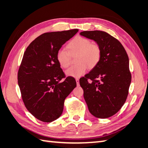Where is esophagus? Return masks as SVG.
<instances>
[{
    "label": "esophagus",
    "mask_w": 148,
    "mask_h": 148,
    "mask_svg": "<svg viewBox=\"0 0 148 148\" xmlns=\"http://www.w3.org/2000/svg\"><path fill=\"white\" fill-rule=\"evenodd\" d=\"M76 81L77 85L79 86V78H76Z\"/></svg>",
    "instance_id": "esophagus-1"
}]
</instances>
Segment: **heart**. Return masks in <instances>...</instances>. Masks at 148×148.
Returning <instances> with one entry per match:
<instances>
[{
    "instance_id": "obj_1",
    "label": "heart",
    "mask_w": 148,
    "mask_h": 148,
    "mask_svg": "<svg viewBox=\"0 0 148 148\" xmlns=\"http://www.w3.org/2000/svg\"><path fill=\"white\" fill-rule=\"evenodd\" d=\"M68 51L60 49L56 53V60L63 68L71 64V56L77 54L76 65H72L66 71L69 76L79 77L85 73L87 68L96 67L101 57V48L97 43H92L90 40L81 36L75 37L67 45Z\"/></svg>"
}]
</instances>
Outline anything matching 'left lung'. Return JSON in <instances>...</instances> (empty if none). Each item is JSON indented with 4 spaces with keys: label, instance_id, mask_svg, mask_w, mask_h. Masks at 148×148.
<instances>
[{
    "label": "left lung",
    "instance_id": "left-lung-1",
    "mask_svg": "<svg viewBox=\"0 0 148 148\" xmlns=\"http://www.w3.org/2000/svg\"><path fill=\"white\" fill-rule=\"evenodd\" d=\"M80 35L101 48L99 64L79 79L84 99L95 117L109 118L120 110L128 95L132 76L128 55L121 42L106 32L83 31Z\"/></svg>",
    "mask_w": 148,
    "mask_h": 148
}]
</instances>
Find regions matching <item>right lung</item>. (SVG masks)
Listing matches in <instances>:
<instances>
[{
	"label": "right lung",
	"mask_w": 148,
	"mask_h": 148,
	"mask_svg": "<svg viewBox=\"0 0 148 148\" xmlns=\"http://www.w3.org/2000/svg\"><path fill=\"white\" fill-rule=\"evenodd\" d=\"M77 32L73 29L42 34L24 53L18 72V85L26 108L40 121L49 123L58 119L65 99L76 86L74 77L65 76L56 53Z\"/></svg>",
	"instance_id": "obj_1"
}]
</instances>
